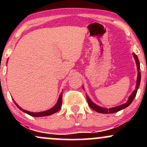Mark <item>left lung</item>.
<instances>
[{
	"label": "left lung",
	"instance_id": "1",
	"mask_svg": "<svg viewBox=\"0 0 147 147\" xmlns=\"http://www.w3.org/2000/svg\"><path fill=\"white\" fill-rule=\"evenodd\" d=\"M133 57H134L135 59H136V64H137V68H138V78H137V84H136V88L133 92H132L130 97H129V99L126 102V103L124 104H122L120 106H116V107L114 108H111V109H105V108H102L100 107V106L96 105L95 103H93L92 101L90 100V99L89 98L88 96L86 95V99L88 101V105L92 109H93L94 111H95L97 113H104V114H107V113H116L118 112V111L122 110V109H125V108L128 107L130 104H131V102H133V100L134 99L135 97H136V94H137L138 90L140 86V80H141V72H140V61L139 59H138L137 55H135V54H133Z\"/></svg>",
	"mask_w": 147,
	"mask_h": 147
}]
</instances>
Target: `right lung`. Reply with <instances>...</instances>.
I'll return each instance as SVG.
<instances>
[{"mask_svg": "<svg viewBox=\"0 0 147 147\" xmlns=\"http://www.w3.org/2000/svg\"><path fill=\"white\" fill-rule=\"evenodd\" d=\"M14 103H15V104L17 106V107L20 109V110H21L23 112L25 113L30 115H31V116H33V117H44V116L50 115L55 113H57V111H59L60 110L61 107V104H62V92L60 94L59 97L58 101H57V103L56 104V105L54 106V107H52V109H49V110H48V111H43V112H39V113L30 112V111H25V110H24V109H21V107H19V106H18V104H16V102H14Z\"/></svg>", "mask_w": 147, "mask_h": 147, "instance_id": "1", "label": "right lung"}]
</instances>
